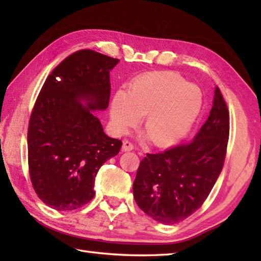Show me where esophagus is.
<instances>
[{"instance_id": "1", "label": "esophagus", "mask_w": 261, "mask_h": 261, "mask_svg": "<svg viewBox=\"0 0 261 261\" xmlns=\"http://www.w3.org/2000/svg\"><path fill=\"white\" fill-rule=\"evenodd\" d=\"M134 148H135V146H134V143H132V142L127 141V140L123 141V146H122L123 151H131V150H134Z\"/></svg>"}]
</instances>
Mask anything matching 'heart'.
Masks as SVG:
<instances>
[{"label": "heart", "mask_w": 261, "mask_h": 261, "mask_svg": "<svg viewBox=\"0 0 261 261\" xmlns=\"http://www.w3.org/2000/svg\"><path fill=\"white\" fill-rule=\"evenodd\" d=\"M203 107L197 85L171 71L143 74L131 82L127 92L118 91L111 101V123L124 134L143 115L146 135L156 146L181 139L195 123Z\"/></svg>", "instance_id": "1"}]
</instances>
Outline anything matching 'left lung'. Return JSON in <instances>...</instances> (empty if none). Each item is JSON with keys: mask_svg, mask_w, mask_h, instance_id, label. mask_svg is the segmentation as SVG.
Listing matches in <instances>:
<instances>
[{"mask_svg": "<svg viewBox=\"0 0 261 261\" xmlns=\"http://www.w3.org/2000/svg\"><path fill=\"white\" fill-rule=\"evenodd\" d=\"M230 116L220 88L207 120L190 142L147 153L134 181V197L143 212L164 224L192 215L207 198L222 170Z\"/></svg>", "mask_w": 261, "mask_h": 261, "instance_id": "8db88e82", "label": "left lung"}]
</instances>
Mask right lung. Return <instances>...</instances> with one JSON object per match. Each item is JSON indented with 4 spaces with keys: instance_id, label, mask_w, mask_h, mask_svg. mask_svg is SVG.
Masks as SVG:
<instances>
[{
    "instance_id": "right-lung-1",
    "label": "right lung",
    "mask_w": 261,
    "mask_h": 261,
    "mask_svg": "<svg viewBox=\"0 0 261 261\" xmlns=\"http://www.w3.org/2000/svg\"><path fill=\"white\" fill-rule=\"evenodd\" d=\"M118 63L90 49L76 51L51 71L37 97L28 164L33 190L54 210L73 211L90 202L98 169L120 151L122 141L105 135L93 112L109 107L110 70Z\"/></svg>"
}]
</instances>
